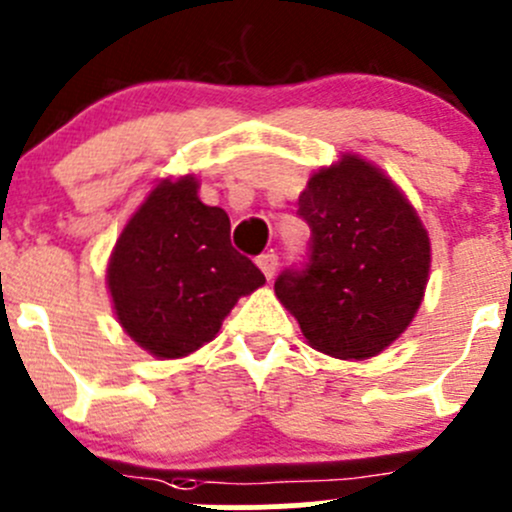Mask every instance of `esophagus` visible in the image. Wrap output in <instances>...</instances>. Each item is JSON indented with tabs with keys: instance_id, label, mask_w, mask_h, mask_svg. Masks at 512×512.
I'll list each match as a JSON object with an SVG mask.
<instances>
[{
	"instance_id": "esophagus-1",
	"label": "esophagus",
	"mask_w": 512,
	"mask_h": 512,
	"mask_svg": "<svg viewBox=\"0 0 512 512\" xmlns=\"http://www.w3.org/2000/svg\"><path fill=\"white\" fill-rule=\"evenodd\" d=\"M257 267L262 270V275L267 277V280H272L277 272V255L275 252H265V255L257 257Z\"/></svg>"
}]
</instances>
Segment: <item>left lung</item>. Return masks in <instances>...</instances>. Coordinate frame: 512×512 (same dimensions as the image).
Returning a JSON list of instances; mask_svg holds the SVG:
<instances>
[{
	"mask_svg": "<svg viewBox=\"0 0 512 512\" xmlns=\"http://www.w3.org/2000/svg\"><path fill=\"white\" fill-rule=\"evenodd\" d=\"M297 215L307 260L282 270L275 294L307 342L337 359H369L414 319L431 242L409 200L366 160L344 156L309 178Z\"/></svg>",
	"mask_w": 512,
	"mask_h": 512,
	"instance_id": "1",
	"label": "left lung"
}]
</instances>
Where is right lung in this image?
<instances>
[{"instance_id": "add662e5", "label": "right lung", "mask_w": 512, "mask_h": 512, "mask_svg": "<svg viewBox=\"0 0 512 512\" xmlns=\"http://www.w3.org/2000/svg\"><path fill=\"white\" fill-rule=\"evenodd\" d=\"M260 285V267L232 247L227 213L200 203L190 175L151 190L108 265L118 322L160 359L210 342L237 299Z\"/></svg>"}]
</instances>
